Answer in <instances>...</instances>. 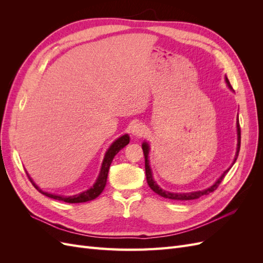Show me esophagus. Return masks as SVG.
Segmentation results:
<instances>
[{
	"label": "esophagus",
	"mask_w": 263,
	"mask_h": 263,
	"mask_svg": "<svg viewBox=\"0 0 263 263\" xmlns=\"http://www.w3.org/2000/svg\"><path fill=\"white\" fill-rule=\"evenodd\" d=\"M132 134L136 137H142L146 134V127L144 124L136 123L132 126Z\"/></svg>",
	"instance_id": "34e87169"
}]
</instances>
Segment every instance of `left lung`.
I'll return each instance as SVG.
<instances>
[{"label":"left lung","mask_w":263,"mask_h":263,"mask_svg":"<svg viewBox=\"0 0 263 263\" xmlns=\"http://www.w3.org/2000/svg\"><path fill=\"white\" fill-rule=\"evenodd\" d=\"M226 82L229 85L230 89H232V86H230V83L228 81V79L226 78ZM237 133H238V146H237V154H236V158H235V161L238 157V154H239V150H240V140H241V133H240V125H239V121L237 122ZM142 151H144V156H145V170H146V179H147V183L148 185L150 186V189L154 191L155 193H157L158 195H160L164 198H169V200H174V201H190V200H196V198H200L201 196L204 195H209L210 193L214 192L215 190L218 187V185L221 183V181L224 180L225 176L227 174V172L229 171L226 170L224 173L221 174V177L215 182V184L212 185L211 187L203 190V191H198V192H192V193H170V192H166V191L161 190L157 185V183L154 181L153 179V174H151V170L149 168V162H148V154H149V147L148 144H142Z\"/></svg>","instance_id":"left-lung-1"}]
</instances>
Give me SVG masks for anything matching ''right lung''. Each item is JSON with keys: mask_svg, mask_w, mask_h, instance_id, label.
Here are the masks:
<instances>
[{"mask_svg": "<svg viewBox=\"0 0 263 263\" xmlns=\"http://www.w3.org/2000/svg\"><path fill=\"white\" fill-rule=\"evenodd\" d=\"M128 142H129L128 135H124V136L119 137L117 140H115L113 142L112 146H110L108 148V150L106 151L104 160H103V163H102L100 176H99L97 182H95V184L91 189H89L87 191H84V192H82L80 194L69 196V197L54 195V194H50V193H47V192H43L42 190L38 189V186L35 184V183H33V185L42 194L48 196L50 198H53V200H58V201H62V202H66V203H84V202H87V201H92V200H94V198H97L102 193V191L104 190L105 184H106V180H107L109 165H110V163H112L115 155L118 153L119 150L123 149L126 145H128Z\"/></svg>", "mask_w": 263, "mask_h": 263, "instance_id": "right-lung-1", "label": "right lung"}]
</instances>
